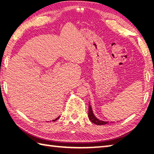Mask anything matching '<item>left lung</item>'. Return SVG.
I'll list each match as a JSON object with an SVG mask.
<instances>
[{
  "mask_svg": "<svg viewBox=\"0 0 154 154\" xmlns=\"http://www.w3.org/2000/svg\"><path fill=\"white\" fill-rule=\"evenodd\" d=\"M88 116H89V119L91 120V122H93L94 124H97V125H105L106 124H109V122H106V121H102L100 120L95 117L94 115L93 112V110L91 109V106L89 104V114H88ZM112 123V122H110Z\"/></svg>",
  "mask_w": 154,
  "mask_h": 154,
  "instance_id": "obj_1",
  "label": "left lung"
}]
</instances>
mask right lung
Instances as JSON below:
<instances>
[{
    "instance_id": "obj_1",
    "label": "right lung",
    "mask_w": 154,
    "mask_h": 154,
    "mask_svg": "<svg viewBox=\"0 0 154 154\" xmlns=\"http://www.w3.org/2000/svg\"><path fill=\"white\" fill-rule=\"evenodd\" d=\"M60 119V116H59V117H57V119H55V120H54L53 121H55V120H57V119Z\"/></svg>"
}]
</instances>
